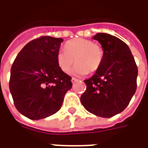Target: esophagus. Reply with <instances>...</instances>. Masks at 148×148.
Here are the masks:
<instances>
[{"label":"esophagus","mask_w":148,"mask_h":148,"mask_svg":"<svg viewBox=\"0 0 148 148\" xmlns=\"http://www.w3.org/2000/svg\"><path fill=\"white\" fill-rule=\"evenodd\" d=\"M77 78H75V77H72V79H71V82H72V83H74L75 82H77Z\"/></svg>","instance_id":"obj_1"}]
</instances>
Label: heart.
Instances as JSON below:
<instances>
[{"label":"heart","instance_id":"b5f03b06","mask_svg":"<svg viewBox=\"0 0 148 148\" xmlns=\"http://www.w3.org/2000/svg\"><path fill=\"white\" fill-rule=\"evenodd\" d=\"M65 51H59L56 55L58 67L68 74L75 63L74 73L84 75L97 71L104 59V50L92 40L82 38L71 39L66 42Z\"/></svg>","mask_w":148,"mask_h":148}]
</instances>
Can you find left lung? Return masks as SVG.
Returning <instances> with one entry per match:
<instances>
[{
    "label": "left lung",
    "mask_w": 148,
    "mask_h": 148,
    "mask_svg": "<svg viewBox=\"0 0 148 148\" xmlns=\"http://www.w3.org/2000/svg\"><path fill=\"white\" fill-rule=\"evenodd\" d=\"M104 50V59L92 77L85 80L86 90L81 96L84 108L109 118L123 111L136 90L138 69L128 46L117 37L97 33L93 37Z\"/></svg>",
    "instance_id": "1"
}]
</instances>
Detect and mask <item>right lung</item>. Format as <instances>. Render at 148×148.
I'll use <instances>...</instances> for the list:
<instances>
[{"label":"right lung","instance_id":"right-lung-1","mask_svg":"<svg viewBox=\"0 0 148 148\" xmlns=\"http://www.w3.org/2000/svg\"><path fill=\"white\" fill-rule=\"evenodd\" d=\"M62 38L41 36L24 46L11 68L9 90L16 108L31 120L55 114L61 109L71 77L58 67L56 55Z\"/></svg>","mask_w":148,"mask_h":148}]
</instances>
